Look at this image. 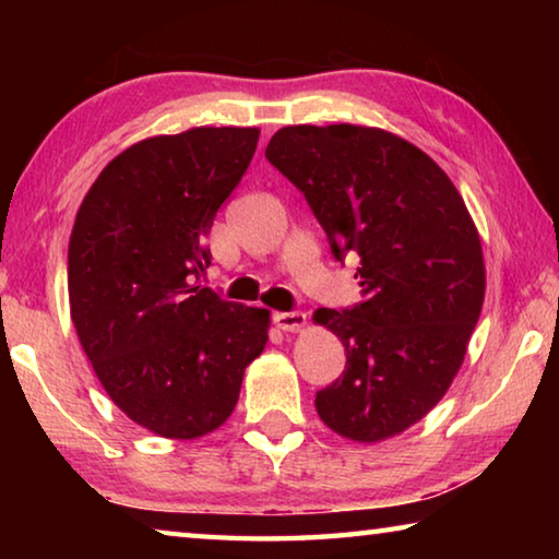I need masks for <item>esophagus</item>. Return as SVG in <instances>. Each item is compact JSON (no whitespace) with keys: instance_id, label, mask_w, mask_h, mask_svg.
I'll return each instance as SVG.
<instances>
[{"instance_id":"obj_1","label":"esophagus","mask_w":559,"mask_h":559,"mask_svg":"<svg viewBox=\"0 0 559 559\" xmlns=\"http://www.w3.org/2000/svg\"><path fill=\"white\" fill-rule=\"evenodd\" d=\"M273 325L283 333H296L302 325H306V313H300V310H288V313H273L271 316Z\"/></svg>"}]
</instances>
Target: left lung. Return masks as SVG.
I'll return each mask as SVG.
<instances>
[{"label":"left lung","instance_id":"left-lung-1","mask_svg":"<svg viewBox=\"0 0 559 559\" xmlns=\"http://www.w3.org/2000/svg\"><path fill=\"white\" fill-rule=\"evenodd\" d=\"M266 159L306 197L335 261L359 259L362 300L316 313L347 355L316 394L320 419L353 441L394 437L447 394L484 306L466 204L427 153L377 128H283Z\"/></svg>","mask_w":559,"mask_h":559}]
</instances>
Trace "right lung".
I'll use <instances>...</instances> for the list:
<instances>
[{"instance_id":"right-lung-1","label":"right lung","mask_w":559,"mask_h":559,"mask_svg":"<svg viewBox=\"0 0 559 559\" xmlns=\"http://www.w3.org/2000/svg\"><path fill=\"white\" fill-rule=\"evenodd\" d=\"M257 143V128L143 140L103 169L75 214V333L110 400L157 437L222 427L266 347V310L200 286L212 263L204 239Z\"/></svg>"}]
</instances>
